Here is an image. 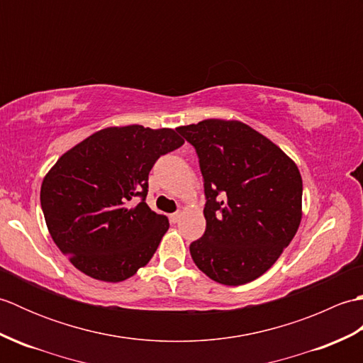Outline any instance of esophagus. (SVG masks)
<instances>
[{
	"instance_id": "1",
	"label": "esophagus",
	"mask_w": 363,
	"mask_h": 363,
	"mask_svg": "<svg viewBox=\"0 0 363 363\" xmlns=\"http://www.w3.org/2000/svg\"><path fill=\"white\" fill-rule=\"evenodd\" d=\"M181 217H182V212H174V213L169 215V221H172V223H177V221L181 220Z\"/></svg>"
}]
</instances>
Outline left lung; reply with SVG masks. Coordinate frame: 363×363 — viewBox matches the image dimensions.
I'll list each match as a JSON object with an SVG mask.
<instances>
[{
	"instance_id": "obj_1",
	"label": "left lung",
	"mask_w": 363,
	"mask_h": 363,
	"mask_svg": "<svg viewBox=\"0 0 363 363\" xmlns=\"http://www.w3.org/2000/svg\"><path fill=\"white\" fill-rule=\"evenodd\" d=\"M176 130L195 148L204 179L206 230L191 242V259L215 282L257 279L299 228L296 164L242 121L211 118Z\"/></svg>"
}]
</instances>
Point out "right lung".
<instances>
[{
  "mask_svg": "<svg viewBox=\"0 0 363 363\" xmlns=\"http://www.w3.org/2000/svg\"><path fill=\"white\" fill-rule=\"evenodd\" d=\"M182 145L168 128H106L50 169L40 189L46 226L79 272L120 282L148 264L169 226L145 203L148 174L160 156Z\"/></svg>",
  "mask_w": 363,
  "mask_h": 363,
  "instance_id": "add662e5",
  "label": "right lung"
}]
</instances>
